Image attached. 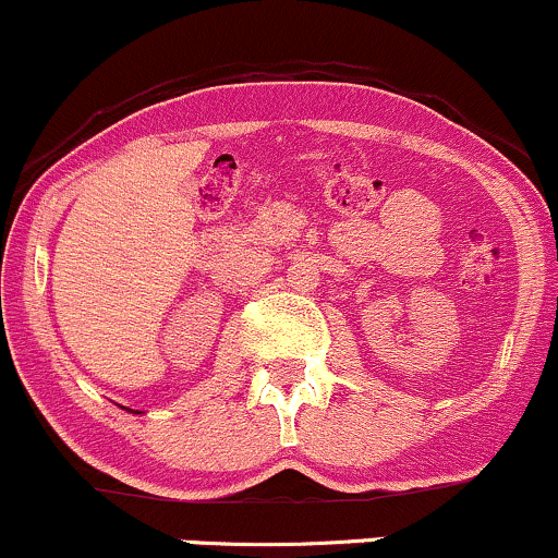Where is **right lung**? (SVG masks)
I'll return each instance as SVG.
<instances>
[{
	"mask_svg": "<svg viewBox=\"0 0 558 558\" xmlns=\"http://www.w3.org/2000/svg\"><path fill=\"white\" fill-rule=\"evenodd\" d=\"M124 411H130V408H124Z\"/></svg>",
	"mask_w": 558,
	"mask_h": 558,
	"instance_id": "1",
	"label": "right lung"
}]
</instances>
